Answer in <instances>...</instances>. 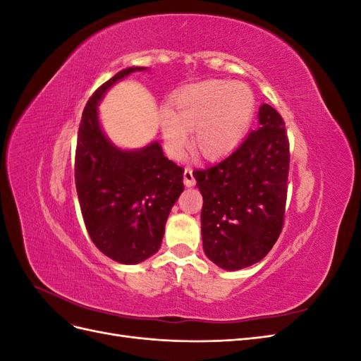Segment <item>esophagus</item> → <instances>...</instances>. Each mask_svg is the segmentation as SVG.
I'll list each match as a JSON object with an SVG mask.
<instances>
[{"instance_id":"34e87169","label":"esophagus","mask_w":361,"mask_h":361,"mask_svg":"<svg viewBox=\"0 0 361 361\" xmlns=\"http://www.w3.org/2000/svg\"><path fill=\"white\" fill-rule=\"evenodd\" d=\"M183 183L187 185V187H194L195 179H194V174H192V169L187 167L183 171Z\"/></svg>"}]
</instances>
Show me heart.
Masks as SVG:
<instances>
[{"label":"heart","instance_id":"1","mask_svg":"<svg viewBox=\"0 0 361 361\" xmlns=\"http://www.w3.org/2000/svg\"><path fill=\"white\" fill-rule=\"evenodd\" d=\"M255 110V94L244 82L209 80L188 85L173 96L171 110L161 111L164 145L171 157L182 158L190 143L188 128L203 158H220L241 143Z\"/></svg>","mask_w":361,"mask_h":361}]
</instances>
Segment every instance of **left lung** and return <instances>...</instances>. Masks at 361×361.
Returning <instances> with one entry per match:
<instances>
[{
    "label": "left lung",
    "mask_w": 361,
    "mask_h": 361,
    "mask_svg": "<svg viewBox=\"0 0 361 361\" xmlns=\"http://www.w3.org/2000/svg\"><path fill=\"white\" fill-rule=\"evenodd\" d=\"M289 173V141L281 116L259 108V128L227 158L194 171L203 195L204 255L227 271L264 259L281 233Z\"/></svg>",
    "instance_id": "8db88e82"
}]
</instances>
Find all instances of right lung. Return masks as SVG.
<instances>
[{
	"instance_id": "right-lung-1",
	"label": "right lung",
	"mask_w": 361,
	"mask_h": 361,
	"mask_svg": "<svg viewBox=\"0 0 361 361\" xmlns=\"http://www.w3.org/2000/svg\"><path fill=\"white\" fill-rule=\"evenodd\" d=\"M116 73L87 102L76 140L75 185L93 244L118 264L134 265L161 247L166 221L183 191V169L164 157L158 141L122 150L104 134L97 104L108 89L133 72Z\"/></svg>"
}]
</instances>
